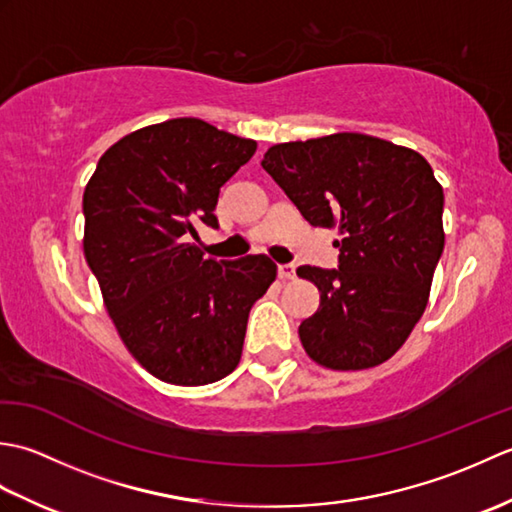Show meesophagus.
Here are the masks:
<instances>
[{
    "mask_svg": "<svg viewBox=\"0 0 512 512\" xmlns=\"http://www.w3.org/2000/svg\"><path fill=\"white\" fill-rule=\"evenodd\" d=\"M277 273H279V277L284 279V281H288V279H295L297 277V270H295V264H279V268H277Z\"/></svg>",
    "mask_w": 512,
    "mask_h": 512,
    "instance_id": "1",
    "label": "esophagus"
}]
</instances>
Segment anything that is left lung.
<instances>
[{
  "instance_id": "obj_1",
  "label": "left lung",
  "mask_w": 512,
  "mask_h": 512,
  "mask_svg": "<svg viewBox=\"0 0 512 512\" xmlns=\"http://www.w3.org/2000/svg\"><path fill=\"white\" fill-rule=\"evenodd\" d=\"M262 167L312 226H339V268L301 266L321 292L299 325L308 356L330 369L385 363L429 301L444 248V193L418 151L367 134L270 147Z\"/></svg>"
}]
</instances>
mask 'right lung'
Instances as JSON below:
<instances>
[{
  "label": "right lung",
  "mask_w": 512,
  "mask_h": 512,
  "mask_svg": "<svg viewBox=\"0 0 512 512\" xmlns=\"http://www.w3.org/2000/svg\"><path fill=\"white\" fill-rule=\"evenodd\" d=\"M257 143L171 118L105 151L83 193L88 266L125 347L171 385H209L239 363L253 303L277 277L266 255L204 259L195 224L217 228L222 184Z\"/></svg>",
  "instance_id": "obj_1"
}]
</instances>
